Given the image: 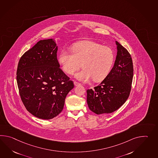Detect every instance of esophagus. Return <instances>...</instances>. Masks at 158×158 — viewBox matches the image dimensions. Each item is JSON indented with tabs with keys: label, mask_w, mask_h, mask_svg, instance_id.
Segmentation results:
<instances>
[{
	"label": "esophagus",
	"mask_w": 158,
	"mask_h": 158,
	"mask_svg": "<svg viewBox=\"0 0 158 158\" xmlns=\"http://www.w3.org/2000/svg\"><path fill=\"white\" fill-rule=\"evenodd\" d=\"M74 85H75V86H79V85H81V83H78L77 81H75L74 82Z\"/></svg>",
	"instance_id": "obj_1"
}]
</instances>
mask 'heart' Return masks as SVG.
I'll list each match as a JSON object with an SVG mask.
<instances>
[{
  "label": "heart",
  "instance_id": "b5f03b06",
  "mask_svg": "<svg viewBox=\"0 0 158 158\" xmlns=\"http://www.w3.org/2000/svg\"><path fill=\"white\" fill-rule=\"evenodd\" d=\"M71 52L63 49L58 56V62L64 73L73 75L81 66L82 70L75 75L79 81L95 82L104 80L108 76L114 60L112 49L91 41L74 44Z\"/></svg>",
  "mask_w": 158,
  "mask_h": 158
}]
</instances>
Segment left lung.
I'll use <instances>...</instances> for the list:
<instances>
[{
	"label": "left lung",
	"mask_w": 158,
	"mask_h": 158,
	"mask_svg": "<svg viewBox=\"0 0 158 158\" xmlns=\"http://www.w3.org/2000/svg\"><path fill=\"white\" fill-rule=\"evenodd\" d=\"M117 53L112 69L102 83L87 90L88 106L97 114L111 113L119 108L130 95L133 65L130 53L116 41Z\"/></svg>",
	"instance_id": "1"
}]
</instances>
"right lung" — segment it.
<instances>
[{
	"label": "right lung",
	"instance_id": "add662e5",
	"mask_svg": "<svg viewBox=\"0 0 158 158\" xmlns=\"http://www.w3.org/2000/svg\"><path fill=\"white\" fill-rule=\"evenodd\" d=\"M58 46L53 39L40 40L21 56L16 79L21 100L29 112L50 119L63 110L68 93L74 88L60 69Z\"/></svg>",
	"mask_w": 158,
	"mask_h": 158
}]
</instances>
